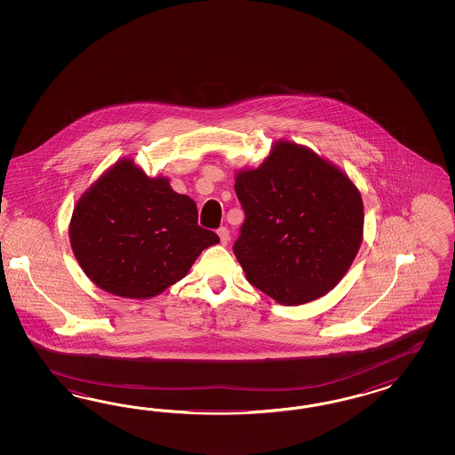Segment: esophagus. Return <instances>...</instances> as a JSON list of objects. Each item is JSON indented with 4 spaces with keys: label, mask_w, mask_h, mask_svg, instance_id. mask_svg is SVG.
<instances>
[{
    "label": "esophagus",
    "mask_w": 455,
    "mask_h": 455,
    "mask_svg": "<svg viewBox=\"0 0 455 455\" xmlns=\"http://www.w3.org/2000/svg\"><path fill=\"white\" fill-rule=\"evenodd\" d=\"M217 234L220 236L221 245H227L230 242V230L227 227H220Z\"/></svg>",
    "instance_id": "obj_1"
}]
</instances>
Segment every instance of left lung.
<instances>
[{"instance_id":"obj_1","label":"left lung","mask_w":455,"mask_h":455,"mask_svg":"<svg viewBox=\"0 0 455 455\" xmlns=\"http://www.w3.org/2000/svg\"><path fill=\"white\" fill-rule=\"evenodd\" d=\"M245 212L234 253L251 285L295 307L329 293L363 240V202L342 168L278 140L257 168L235 173Z\"/></svg>"}]
</instances>
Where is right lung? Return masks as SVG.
<instances>
[{"mask_svg":"<svg viewBox=\"0 0 455 455\" xmlns=\"http://www.w3.org/2000/svg\"><path fill=\"white\" fill-rule=\"evenodd\" d=\"M69 243L86 276L124 299L160 295L190 272L219 235L198 227V210L166 177H148L124 156L78 198Z\"/></svg>","mask_w":455,"mask_h":455,"instance_id":"1","label":"right lung"}]
</instances>
